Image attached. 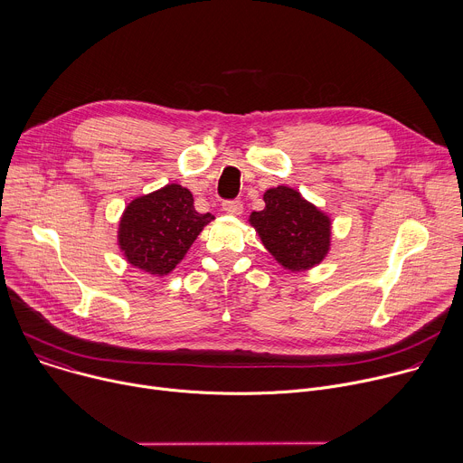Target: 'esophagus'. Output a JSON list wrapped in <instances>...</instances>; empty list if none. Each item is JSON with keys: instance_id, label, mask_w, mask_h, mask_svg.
Masks as SVG:
<instances>
[{"instance_id": "esophagus-1", "label": "esophagus", "mask_w": 463, "mask_h": 463, "mask_svg": "<svg viewBox=\"0 0 463 463\" xmlns=\"http://www.w3.org/2000/svg\"><path fill=\"white\" fill-rule=\"evenodd\" d=\"M223 211L227 214H232V216H240L243 213V203L240 200H232V202H225L223 203Z\"/></svg>"}]
</instances>
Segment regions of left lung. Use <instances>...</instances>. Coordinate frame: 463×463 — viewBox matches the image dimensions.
I'll return each mask as SVG.
<instances>
[{
  "mask_svg": "<svg viewBox=\"0 0 463 463\" xmlns=\"http://www.w3.org/2000/svg\"><path fill=\"white\" fill-rule=\"evenodd\" d=\"M263 202L249 223L280 266L293 273L318 266L332 243V220L289 186L269 188Z\"/></svg>",
  "mask_w": 463,
  "mask_h": 463,
  "instance_id": "1",
  "label": "left lung"
}]
</instances>
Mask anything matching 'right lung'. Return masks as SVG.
<instances>
[{
  "instance_id": "1",
  "label": "right lung",
  "mask_w": 463,
  "mask_h": 463,
  "mask_svg": "<svg viewBox=\"0 0 463 463\" xmlns=\"http://www.w3.org/2000/svg\"><path fill=\"white\" fill-rule=\"evenodd\" d=\"M213 220L211 213L200 214L194 209L188 188L172 183L136 197L124 209L117 234L118 247L134 268L165 277Z\"/></svg>"
}]
</instances>
